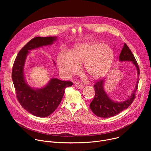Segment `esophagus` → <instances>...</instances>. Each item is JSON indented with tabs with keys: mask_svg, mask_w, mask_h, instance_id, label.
<instances>
[{
	"mask_svg": "<svg viewBox=\"0 0 151 151\" xmlns=\"http://www.w3.org/2000/svg\"><path fill=\"white\" fill-rule=\"evenodd\" d=\"M75 87H76L78 89H82L83 88V86L79 82H76L75 84Z\"/></svg>",
	"mask_w": 151,
	"mask_h": 151,
	"instance_id": "34e87169",
	"label": "esophagus"
}]
</instances>
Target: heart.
<instances>
[{"label":"heart","instance_id":"obj_1","mask_svg":"<svg viewBox=\"0 0 151 151\" xmlns=\"http://www.w3.org/2000/svg\"><path fill=\"white\" fill-rule=\"evenodd\" d=\"M114 55L107 46L100 43H90L76 45L70 52L63 51L57 57V63L61 73L70 76L78 73L81 64L85 63V69L91 78L98 79L110 69Z\"/></svg>","mask_w":151,"mask_h":151}]
</instances>
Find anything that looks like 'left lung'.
Instances as JSON below:
<instances>
[{
	"label": "left lung",
	"instance_id": "obj_1",
	"mask_svg": "<svg viewBox=\"0 0 151 151\" xmlns=\"http://www.w3.org/2000/svg\"><path fill=\"white\" fill-rule=\"evenodd\" d=\"M119 61H131L136 68L137 72V81L136 87L130 97L122 101H115L112 100L104 91V79L97 81L94 85L95 96L90 104L92 112L97 116L101 118H110L114 116L124 110L127 109L135 99V94L138 87L140 70L137 63L126 44H124L119 55Z\"/></svg>",
	"mask_w": 151,
	"mask_h": 151
}]
</instances>
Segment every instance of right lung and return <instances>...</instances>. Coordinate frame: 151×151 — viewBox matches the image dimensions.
I'll return each mask as SVG.
<instances>
[{"label": "right lung", "mask_w": 151, "mask_h": 151, "mask_svg": "<svg viewBox=\"0 0 151 151\" xmlns=\"http://www.w3.org/2000/svg\"><path fill=\"white\" fill-rule=\"evenodd\" d=\"M57 39L56 36L32 39L19 51L13 64L12 79L17 99L24 109L36 116L47 117L52 114L60 104L65 89L73 85L70 81L51 78L45 87L35 88L26 81L24 70L29 51L52 45Z\"/></svg>", "instance_id": "add662e5"}]
</instances>
